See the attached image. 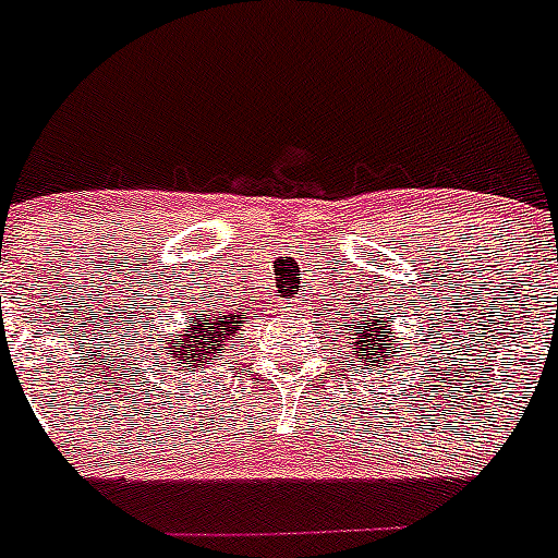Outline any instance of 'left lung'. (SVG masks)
I'll use <instances>...</instances> for the list:
<instances>
[{
  "instance_id": "obj_1",
  "label": "left lung",
  "mask_w": 558,
  "mask_h": 558,
  "mask_svg": "<svg viewBox=\"0 0 558 558\" xmlns=\"http://www.w3.org/2000/svg\"><path fill=\"white\" fill-rule=\"evenodd\" d=\"M357 326H349V343H354V349H357V357L366 360L368 366H374V363H383V366L388 368L386 357L388 354H397L395 343V329H388V323L391 320H377V317H372V312H366V308L360 306L357 308ZM400 357V354H397Z\"/></svg>"
}]
</instances>
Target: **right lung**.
I'll return each mask as SVG.
<instances>
[{
  "label": "right lung",
  "instance_id": "add662e5",
  "mask_svg": "<svg viewBox=\"0 0 558 558\" xmlns=\"http://www.w3.org/2000/svg\"><path fill=\"white\" fill-rule=\"evenodd\" d=\"M246 320V312H218V308H204L186 317V326L170 335V340H161V349L167 354V366H178V372H204L215 360L223 357L229 340L241 331V323Z\"/></svg>",
  "mask_w": 558,
  "mask_h": 558
}]
</instances>
